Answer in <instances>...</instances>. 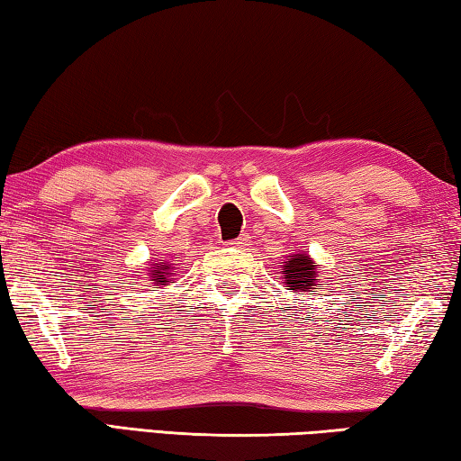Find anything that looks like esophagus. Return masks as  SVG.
I'll use <instances>...</instances> for the list:
<instances>
[{
    "label": "esophagus",
    "mask_w": 461,
    "mask_h": 461,
    "mask_svg": "<svg viewBox=\"0 0 461 461\" xmlns=\"http://www.w3.org/2000/svg\"><path fill=\"white\" fill-rule=\"evenodd\" d=\"M230 246H233V248H240V249H244L246 246H248V236L246 233H241L240 238H236V240H231V241H228Z\"/></svg>",
    "instance_id": "esophagus-1"
}]
</instances>
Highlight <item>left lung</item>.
<instances>
[{
	"label": "left lung",
	"mask_w": 461,
	"mask_h": 461,
	"mask_svg": "<svg viewBox=\"0 0 461 461\" xmlns=\"http://www.w3.org/2000/svg\"><path fill=\"white\" fill-rule=\"evenodd\" d=\"M315 267L317 264L307 254L288 256V262H285L283 267L285 285L288 286V291L305 293L309 288H313L319 280Z\"/></svg>",
	"instance_id": "1"
}]
</instances>
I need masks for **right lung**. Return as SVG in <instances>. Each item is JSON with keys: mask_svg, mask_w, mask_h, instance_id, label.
Listing matches in <instances>:
<instances>
[{"mask_svg": "<svg viewBox=\"0 0 461 461\" xmlns=\"http://www.w3.org/2000/svg\"><path fill=\"white\" fill-rule=\"evenodd\" d=\"M170 267L168 264H165V262H160L158 267H156V270H150V275H152V280L156 285H167L168 283V276H170Z\"/></svg>", "mask_w": 461, "mask_h": 461, "instance_id": "right-lung-1", "label": "right lung"}]
</instances>
